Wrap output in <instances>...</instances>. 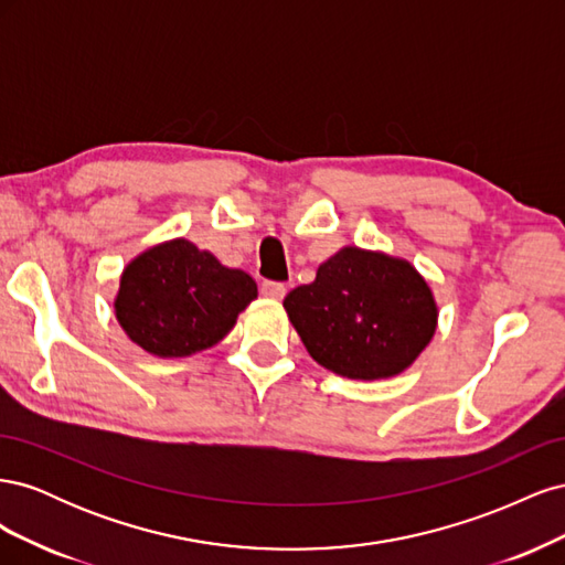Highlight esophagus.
<instances>
[{
  "instance_id": "obj_1",
  "label": "esophagus",
  "mask_w": 565,
  "mask_h": 565,
  "mask_svg": "<svg viewBox=\"0 0 565 565\" xmlns=\"http://www.w3.org/2000/svg\"><path fill=\"white\" fill-rule=\"evenodd\" d=\"M285 295H287V287L282 282H273V280L262 282V297L270 301H282Z\"/></svg>"
}]
</instances>
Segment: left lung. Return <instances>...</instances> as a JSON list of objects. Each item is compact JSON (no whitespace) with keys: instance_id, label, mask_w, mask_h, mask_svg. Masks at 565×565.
Here are the masks:
<instances>
[{"instance_id":"left-lung-1","label":"left lung","mask_w":565,"mask_h":565,"mask_svg":"<svg viewBox=\"0 0 565 565\" xmlns=\"http://www.w3.org/2000/svg\"><path fill=\"white\" fill-rule=\"evenodd\" d=\"M306 351L349 380H388L413 365L438 328L429 282L403 256L355 245L320 264L282 301Z\"/></svg>"}]
</instances>
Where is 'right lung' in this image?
<instances>
[{
	"instance_id": "obj_1",
	"label": "right lung",
	"mask_w": 565,
	"mask_h": 565,
	"mask_svg": "<svg viewBox=\"0 0 565 565\" xmlns=\"http://www.w3.org/2000/svg\"><path fill=\"white\" fill-rule=\"evenodd\" d=\"M259 297L245 270L226 268L185 237L136 254L113 299L119 328L150 355L185 358L216 347Z\"/></svg>"
}]
</instances>
